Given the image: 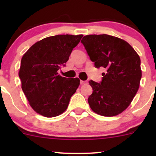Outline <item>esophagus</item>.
Returning a JSON list of instances; mask_svg holds the SVG:
<instances>
[{"label":"esophagus","instance_id":"34e87169","mask_svg":"<svg viewBox=\"0 0 156 156\" xmlns=\"http://www.w3.org/2000/svg\"><path fill=\"white\" fill-rule=\"evenodd\" d=\"M80 85H83V84L87 83V82H86V81H83V80H80Z\"/></svg>","mask_w":156,"mask_h":156}]
</instances>
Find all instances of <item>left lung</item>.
Instances as JSON below:
<instances>
[{
  "label": "left lung",
  "instance_id": "8db88e82",
  "mask_svg": "<svg viewBox=\"0 0 156 156\" xmlns=\"http://www.w3.org/2000/svg\"><path fill=\"white\" fill-rule=\"evenodd\" d=\"M81 43L95 67L106 69L100 83L89 80L93 89L88 98L89 106L101 116L118 115L129 106L139 89V55L125 40L110 35H87Z\"/></svg>",
  "mask_w": 156,
  "mask_h": 156
}]
</instances>
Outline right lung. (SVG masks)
I'll list each match as a JSON object with an SVG mask.
<instances>
[{
  "instance_id": "obj_1",
  "label": "right lung",
  "mask_w": 156,
  "mask_h": 156,
  "mask_svg": "<svg viewBox=\"0 0 156 156\" xmlns=\"http://www.w3.org/2000/svg\"><path fill=\"white\" fill-rule=\"evenodd\" d=\"M83 35H55L36 42L23 55L19 77L22 89L36 112L54 117L64 112L80 84L79 78L58 74Z\"/></svg>"
}]
</instances>
